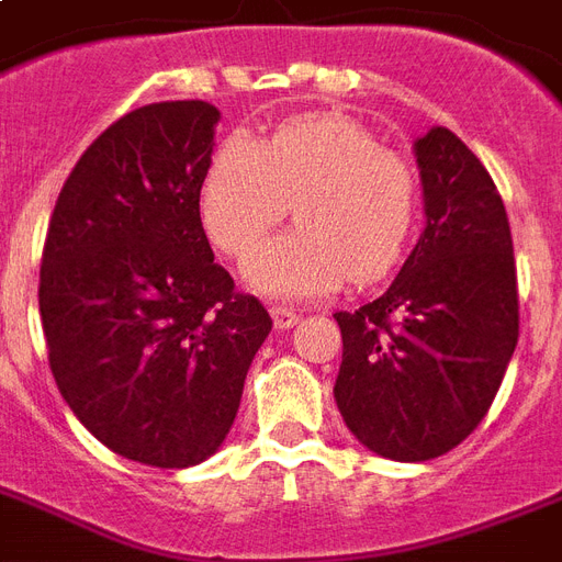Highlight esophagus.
Masks as SVG:
<instances>
[{
	"instance_id": "obj_1",
	"label": "esophagus",
	"mask_w": 562,
	"mask_h": 562,
	"mask_svg": "<svg viewBox=\"0 0 562 562\" xmlns=\"http://www.w3.org/2000/svg\"><path fill=\"white\" fill-rule=\"evenodd\" d=\"M271 318H273V327L277 329H289L297 324L300 315L294 310H289V306H271Z\"/></svg>"
}]
</instances>
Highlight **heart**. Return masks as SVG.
Wrapping results in <instances>:
<instances>
[{"label":"heart","mask_w":562,"mask_h":562,"mask_svg":"<svg viewBox=\"0 0 562 562\" xmlns=\"http://www.w3.org/2000/svg\"><path fill=\"white\" fill-rule=\"evenodd\" d=\"M415 205L413 167L338 114L289 120L262 144L229 135L200 182L205 235L233 259L294 212L297 229L265 241L244 265L252 289L277 297L385 277L413 233Z\"/></svg>","instance_id":"b5f03b06"}]
</instances>
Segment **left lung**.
Listing matches in <instances>:
<instances>
[{
    "mask_svg": "<svg viewBox=\"0 0 562 562\" xmlns=\"http://www.w3.org/2000/svg\"><path fill=\"white\" fill-rule=\"evenodd\" d=\"M424 226L395 282L336 312L338 413L376 457H442L483 422L519 341L507 209L481 158L451 128L415 140Z\"/></svg>",
    "mask_w": 562,
    "mask_h": 562,
    "instance_id": "8db88e82",
    "label": "left lung"
}]
</instances>
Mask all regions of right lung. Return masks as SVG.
Returning a JSON list of instances; mask_svg holds the SVG:
<instances>
[{"label": "right lung", "instance_id": "obj_1", "mask_svg": "<svg viewBox=\"0 0 562 562\" xmlns=\"http://www.w3.org/2000/svg\"><path fill=\"white\" fill-rule=\"evenodd\" d=\"M217 120L203 100L123 114L76 161L43 244L37 303L58 392L109 451L156 469L224 445L271 333L200 221Z\"/></svg>", "mask_w": 562, "mask_h": 562}]
</instances>
